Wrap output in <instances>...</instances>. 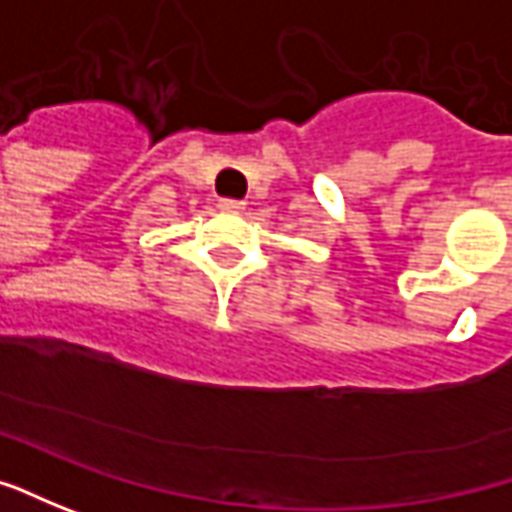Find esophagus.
Returning <instances> with one entry per match:
<instances>
[{
    "label": "esophagus",
    "mask_w": 512,
    "mask_h": 512,
    "mask_svg": "<svg viewBox=\"0 0 512 512\" xmlns=\"http://www.w3.org/2000/svg\"><path fill=\"white\" fill-rule=\"evenodd\" d=\"M218 206H221L223 212H229V215H240V212L246 209V203H243V201H232V198H223V201L218 203Z\"/></svg>",
    "instance_id": "1"
}]
</instances>
